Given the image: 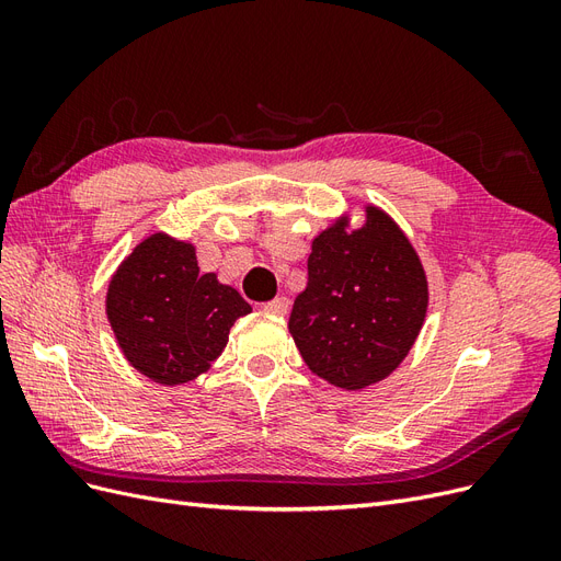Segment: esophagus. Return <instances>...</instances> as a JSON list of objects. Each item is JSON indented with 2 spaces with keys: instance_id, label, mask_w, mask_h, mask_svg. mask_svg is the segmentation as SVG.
I'll return each instance as SVG.
<instances>
[{
  "instance_id": "34e87169",
  "label": "esophagus",
  "mask_w": 561,
  "mask_h": 561,
  "mask_svg": "<svg viewBox=\"0 0 561 561\" xmlns=\"http://www.w3.org/2000/svg\"><path fill=\"white\" fill-rule=\"evenodd\" d=\"M287 309H290V301H287V297H276L264 304V311L274 313V316H285Z\"/></svg>"
}]
</instances>
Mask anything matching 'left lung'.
Listing matches in <instances>:
<instances>
[{
    "mask_svg": "<svg viewBox=\"0 0 561 561\" xmlns=\"http://www.w3.org/2000/svg\"><path fill=\"white\" fill-rule=\"evenodd\" d=\"M426 307L428 283L414 248L393 219L367 208L365 227L339 225L313 241L290 332L311 371L358 390L402 363Z\"/></svg>",
    "mask_w": 561,
    "mask_h": 561,
    "instance_id": "1",
    "label": "left lung"
}]
</instances>
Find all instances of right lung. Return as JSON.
<instances>
[{"mask_svg": "<svg viewBox=\"0 0 561 561\" xmlns=\"http://www.w3.org/2000/svg\"><path fill=\"white\" fill-rule=\"evenodd\" d=\"M250 304L201 274L190 243L154 233L135 248L107 290V318L126 360L151 381L196 379L225 351L229 330Z\"/></svg>", "mask_w": 561, "mask_h": 561, "instance_id": "1", "label": "right lung"}]
</instances>
